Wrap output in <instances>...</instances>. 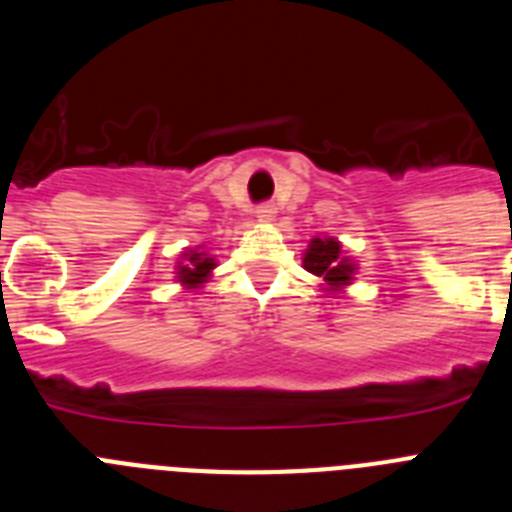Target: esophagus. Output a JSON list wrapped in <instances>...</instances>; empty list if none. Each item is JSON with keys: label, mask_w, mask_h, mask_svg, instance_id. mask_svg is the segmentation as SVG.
Instances as JSON below:
<instances>
[{"label": "esophagus", "mask_w": 512, "mask_h": 512, "mask_svg": "<svg viewBox=\"0 0 512 512\" xmlns=\"http://www.w3.org/2000/svg\"><path fill=\"white\" fill-rule=\"evenodd\" d=\"M274 215H277L274 202H261V205L256 207V217H259V220H266V223H269V220H274Z\"/></svg>", "instance_id": "obj_1"}]
</instances>
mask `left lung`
I'll return each mask as SVG.
<instances>
[{"label": "left lung", "mask_w": 512, "mask_h": 512, "mask_svg": "<svg viewBox=\"0 0 512 512\" xmlns=\"http://www.w3.org/2000/svg\"><path fill=\"white\" fill-rule=\"evenodd\" d=\"M302 264L310 274L323 277L333 287L351 282V271H354V264L341 256V243L333 238H312Z\"/></svg>", "instance_id": "left-lung-1"}]
</instances>
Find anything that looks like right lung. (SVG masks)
I'll use <instances>...</instances> for the list:
<instances>
[{
	"mask_svg": "<svg viewBox=\"0 0 512 512\" xmlns=\"http://www.w3.org/2000/svg\"><path fill=\"white\" fill-rule=\"evenodd\" d=\"M212 266H215V261L202 256V253H189V264L179 266V282L187 284V287H200L212 271Z\"/></svg>",
	"mask_w": 512,
	"mask_h": 512,
	"instance_id": "add662e5",
	"label": "right lung"
}]
</instances>
